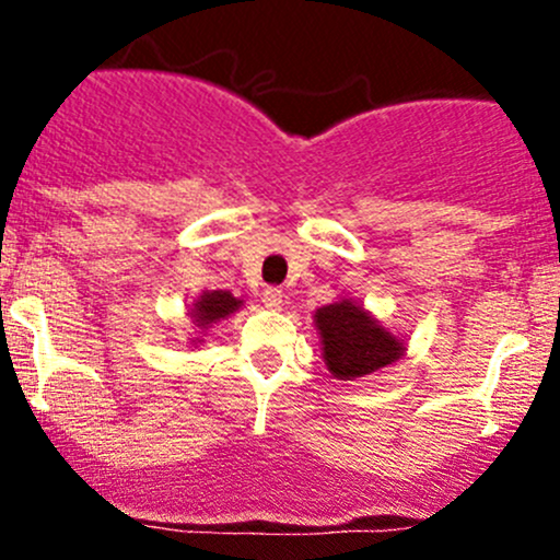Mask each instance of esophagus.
Instances as JSON below:
<instances>
[{
    "instance_id": "34e87169",
    "label": "esophagus",
    "mask_w": 560,
    "mask_h": 560,
    "mask_svg": "<svg viewBox=\"0 0 560 560\" xmlns=\"http://www.w3.org/2000/svg\"><path fill=\"white\" fill-rule=\"evenodd\" d=\"M262 302H266V307H271V311H281V307H284V292L276 287H268L266 292H262Z\"/></svg>"
}]
</instances>
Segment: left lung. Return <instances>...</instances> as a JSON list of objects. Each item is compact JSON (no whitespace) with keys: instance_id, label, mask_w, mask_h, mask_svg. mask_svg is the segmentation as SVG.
Masks as SVG:
<instances>
[{"instance_id":"8db88e82","label":"left lung","mask_w":560,"mask_h":560,"mask_svg":"<svg viewBox=\"0 0 560 560\" xmlns=\"http://www.w3.org/2000/svg\"><path fill=\"white\" fill-rule=\"evenodd\" d=\"M313 324L320 337V355L326 369L339 382H358L395 365L408 350V342L389 331L374 313L352 298L318 307Z\"/></svg>"}]
</instances>
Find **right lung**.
<instances>
[{"label": "right lung", "instance_id": "obj_1", "mask_svg": "<svg viewBox=\"0 0 560 560\" xmlns=\"http://www.w3.org/2000/svg\"><path fill=\"white\" fill-rule=\"evenodd\" d=\"M242 305L244 300L234 298L226 289H205L199 298L191 300V305H186V316L191 318V326H195V337H189V342L202 345L205 331L218 324V320L229 318L231 313L240 311Z\"/></svg>", "mask_w": 560, "mask_h": 560}]
</instances>
